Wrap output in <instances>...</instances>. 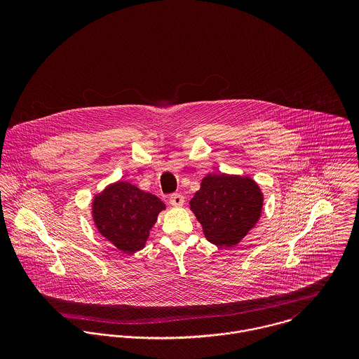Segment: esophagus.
<instances>
[{"label": "esophagus", "instance_id": "1", "mask_svg": "<svg viewBox=\"0 0 359 359\" xmlns=\"http://www.w3.org/2000/svg\"><path fill=\"white\" fill-rule=\"evenodd\" d=\"M184 202H185V198L181 194H172L170 196V205H174V207H181L184 205Z\"/></svg>", "mask_w": 359, "mask_h": 359}]
</instances>
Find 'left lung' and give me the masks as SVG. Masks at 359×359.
I'll use <instances>...</instances> for the list:
<instances>
[{
    "label": "left lung",
    "mask_w": 359,
    "mask_h": 359,
    "mask_svg": "<svg viewBox=\"0 0 359 359\" xmlns=\"http://www.w3.org/2000/svg\"><path fill=\"white\" fill-rule=\"evenodd\" d=\"M189 205L205 239L218 248H232L256 225L262 194L249 177L208 174Z\"/></svg>",
    "instance_id": "8db88e82"
}]
</instances>
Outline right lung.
<instances>
[{
  "mask_svg": "<svg viewBox=\"0 0 359 359\" xmlns=\"http://www.w3.org/2000/svg\"><path fill=\"white\" fill-rule=\"evenodd\" d=\"M164 203L130 182H116L97 195L93 217L103 238L124 253L144 249Z\"/></svg>",
  "mask_w": 359,
  "mask_h": 359,
  "instance_id": "obj_1",
  "label": "right lung"
}]
</instances>
